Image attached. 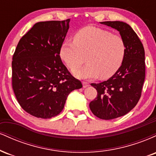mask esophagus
<instances>
[{
    "label": "esophagus",
    "mask_w": 156,
    "mask_h": 156,
    "mask_svg": "<svg viewBox=\"0 0 156 156\" xmlns=\"http://www.w3.org/2000/svg\"><path fill=\"white\" fill-rule=\"evenodd\" d=\"M89 86V83H87V82H85V81L83 82V88H87V87H88Z\"/></svg>",
    "instance_id": "obj_1"
}]
</instances>
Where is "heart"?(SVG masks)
<instances>
[{
  "label": "heart",
  "instance_id": "b5f03b06",
  "mask_svg": "<svg viewBox=\"0 0 156 156\" xmlns=\"http://www.w3.org/2000/svg\"><path fill=\"white\" fill-rule=\"evenodd\" d=\"M125 53L121 37L95 27H86L73 37V42L65 41L60 48V56L71 70H76L87 57V64L75 71L80 79L112 76L121 66Z\"/></svg>",
  "mask_w": 156,
  "mask_h": 156
}]
</instances>
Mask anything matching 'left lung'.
Segmentation results:
<instances>
[{"label":"left lung","instance_id":"1","mask_svg":"<svg viewBox=\"0 0 156 156\" xmlns=\"http://www.w3.org/2000/svg\"><path fill=\"white\" fill-rule=\"evenodd\" d=\"M101 23L117 30L125 44L124 58L115 74L101 83H91L98 95L89 108L96 117L108 120L125 115L139 102L145 78V58L143 44L129 25L120 21Z\"/></svg>","mask_w":156,"mask_h":156}]
</instances>
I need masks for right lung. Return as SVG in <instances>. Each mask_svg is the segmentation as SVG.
<instances>
[{
	"label": "right lung",
	"mask_w": 156,
	"mask_h": 156,
	"mask_svg": "<svg viewBox=\"0 0 156 156\" xmlns=\"http://www.w3.org/2000/svg\"><path fill=\"white\" fill-rule=\"evenodd\" d=\"M70 20L34 25L19 41L12 58V88L31 115L50 119L63 110L67 96L82 83L62 63L60 48Z\"/></svg>",
	"instance_id": "1"
}]
</instances>
